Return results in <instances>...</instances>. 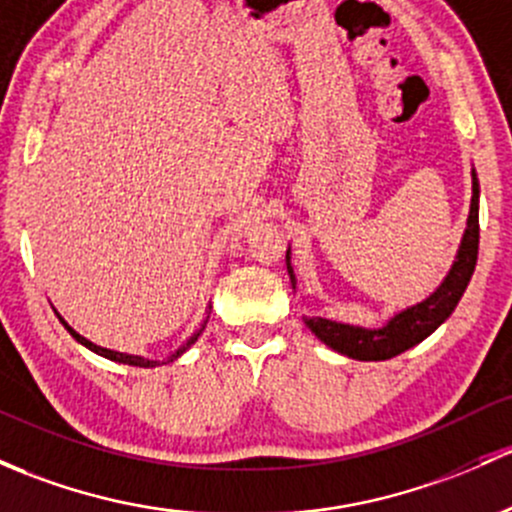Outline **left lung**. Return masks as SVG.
<instances>
[{
  "mask_svg": "<svg viewBox=\"0 0 512 512\" xmlns=\"http://www.w3.org/2000/svg\"><path fill=\"white\" fill-rule=\"evenodd\" d=\"M478 196H481V186H478L476 169H471V206L469 218H466V230L461 235L459 250H456L449 272H446V277L441 279L439 287L429 297L395 311L383 326L375 328L324 319V316H304V324L311 328V333L321 343H326L328 348H333V351L341 355H348L353 360L395 358V355L410 351L412 346L432 336L454 314L456 304L464 297L466 287L471 282V274L476 270ZM287 270L289 279H292V289H297V277H294L292 270V247H287Z\"/></svg>",
  "mask_w": 512,
  "mask_h": 512,
  "instance_id": "1",
  "label": "left lung"
}]
</instances>
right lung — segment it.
Wrapping results in <instances>:
<instances>
[{
    "label": "right lung",
    "instance_id": "add662e5",
    "mask_svg": "<svg viewBox=\"0 0 512 512\" xmlns=\"http://www.w3.org/2000/svg\"><path fill=\"white\" fill-rule=\"evenodd\" d=\"M208 309H211V306H208ZM56 316H58V321H61L63 326H66V331L71 333V336L75 338V341L80 343V346H85L88 348V351H93V353H98V355H102V358H107V360H115V363H125V365H134V368H157V365H166V363H174L176 358H181V355H184L188 348L193 346V343L198 341V336H201L203 333V328H206V324H208V316L206 319H203V324L196 328V331L191 333V336L186 338L184 343H181L179 348H176V351H171L169 355H166V358H161V360H157V358H144V355H134V353H120V351H112V348H102V346H98V343H93V341H88V338L85 336H80L78 331H75V328L68 324L66 319H63L61 314H58L56 311Z\"/></svg>",
    "mask_w": 512,
    "mask_h": 512
}]
</instances>
